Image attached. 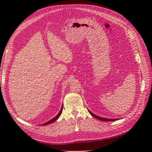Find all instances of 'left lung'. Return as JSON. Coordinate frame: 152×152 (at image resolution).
I'll list each match as a JSON object with an SVG mask.
<instances>
[{
    "mask_svg": "<svg viewBox=\"0 0 152 152\" xmlns=\"http://www.w3.org/2000/svg\"><path fill=\"white\" fill-rule=\"evenodd\" d=\"M89 112L90 113V114H91L92 116H94V118L99 119V120H100V121H113L117 120L116 119H108V118H102V117L98 116H97V115H95L93 114L92 112H91V111H90L89 110Z\"/></svg>",
    "mask_w": 152,
    "mask_h": 152,
    "instance_id": "obj_1",
    "label": "left lung"
}]
</instances>
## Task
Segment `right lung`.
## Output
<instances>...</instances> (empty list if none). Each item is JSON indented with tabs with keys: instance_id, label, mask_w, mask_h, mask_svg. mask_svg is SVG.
<instances>
[{
	"instance_id": "1",
	"label": "right lung",
	"mask_w": 152,
	"mask_h": 152,
	"mask_svg": "<svg viewBox=\"0 0 152 152\" xmlns=\"http://www.w3.org/2000/svg\"><path fill=\"white\" fill-rule=\"evenodd\" d=\"M62 110H63V105H62V107H61V110H60V112L58 113V114L57 116H56L55 118H53V119H50V121H49L48 122H47V123L43 124L42 125H47V124H50V123H52L55 121L57 120V119L59 118V116L61 115V113H62Z\"/></svg>"
}]
</instances>
